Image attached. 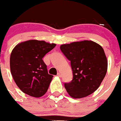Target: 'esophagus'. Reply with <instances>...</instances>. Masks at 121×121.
I'll list each match as a JSON object with an SVG mask.
<instances>
[{"label":"esophagus","instance_id":"esophagus-1","mask_svg":"<svg viewBox=\"0 0 121 121\" xmlns=\"http://www.w3.org/2000/svg\"><path fill=\"white\" fill-rule=\"evenodd\" d=\"M57 76L59 77H61V74L60 73H57Z\"/></svg>","mask_w":121,"mask_h":121}]
</instances>
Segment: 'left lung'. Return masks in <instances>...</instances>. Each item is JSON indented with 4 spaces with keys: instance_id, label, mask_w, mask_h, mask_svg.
I'll list each match as a JSON object with an SVG mask.
<instances>
[{
    "instance_id": "8db88e82",
    "label": "left lung",
    "mask_w": 121,
    "mask_h": 121,
    "mask_svg": "<svg viewBox=\"0 0 121 121\" xmlns=\"http://www.w3.org/2000/svg\"><path fill=\"white\" fill-rule=\"evenodd\" d=\"M60 49L71 61L73 79L64 84L69 96L82 98L93 93L103 81L108 61L103 48L91 40L75 41L60 46Z\"/></svg>"
}]
</instances>
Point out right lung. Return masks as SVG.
<instances>
[{
  "mask_svg": "<svg viewBox=\"0 0 121 121\" xmlns=\"http://www.w3.org/2000/svg\"><path fill=\"white\" fill-rule=\"evenodd\" d=\"M56 46L43 40H30L14 47L10 57L11 74L24 93L39 98L47 92L53 75L48 74L43 58Z\"/></svg>",
  "mask_w": 121,
  "mask_h": 121,
  "instance_id": "obj_1",
  "label": "right lung"
}]
</instances>
